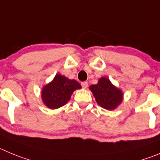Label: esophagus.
Listing matches in <instances>:
<instances>
[{
    "label": "esophagus",
    "instance_id": "34e87169",
    "mask_svg": "<svg viewBox=\"0 0 160 160\" xmlns=\"http://www.w3.org/2000/svg\"><path fill=\"white\" fill-rule=\"evenodd\" d=\"M83 89H86V88L88 87V82H82L81 83Z\"/></svg>",
    "mask_w": 160,
    "mask_h": 160
}]
</instances>
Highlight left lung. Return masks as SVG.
<instances>
[{
    "instance_id": "8db88e82",
    "label": "left lung",
    "mask_w": 160,
    "mask_h": 160,
    "mask_svg": "<svg viewBox=\"0 0 160 160\" xmlns=\"http://www.w3.org/2000/svg\"><path fill=\"white\" fill-rule=\"evenodd\" d=\"M97 104L107 110H114L122 101L123 93L121 89L112 84L108 78L102 77L98 83L89 86Z\"/></svg>"
}]
</instances>
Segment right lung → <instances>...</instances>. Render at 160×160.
Returning <instances> with one entry per match:
<instances>
[{
	"label": "right lung",
	"mask_w": 160,
	"mask_h": 160,
	"mask_svg": "<svg viewBox=\"0 0 160 160\" xmlns=\"http://www.w3.org/2000/svg\"><path fill=\"white\" fill-rule=\"evenodd\" d=\"M81 87V85L74 79L57 74L51 82L42 88V101L48 108H59L69 101L75 89Z\"/></svg>",
	"instance_id": "obj_1"
}]
</instances>
